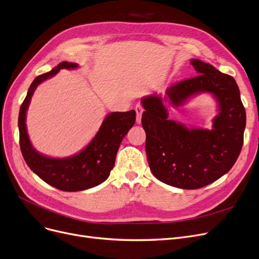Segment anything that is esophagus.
I'll list each match as a JSON object with an SVG mask.
<instances>
[{"label": "esophagus", "instance_id": "34e87169", "mask_svg": "<svg viewBox=\"0 0 259 259\" xmlns=\"http://www.w3.org/2000/svg\"><path fill=\"white\" fill-rule=\"evenodd\" d=\"M136 112H137V121L140 123L141 120H142V114L144 112V108L141 105H138L136 107Z\"/></svg>", "mask_w": 259, "mask_h": 259}]
</instances>
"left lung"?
Returning a JSON list of instances; mask_svg holds the SVG:
<instances>
[{
    "mask_svg": "<svg viewBox=\"0 0 259 259\" xmlns=\"http://www.w3.org/2000/svg\"><path fill=\"white\" fill-rule=\"evenodd\" d=\"M190 63L198 76L172 84L164 98H142L150 170L160 181L182 189L201 188L226 175L238 159L245 128V110L234 78L199 59ZM200 93L211 94L218 102L210 131L167 119L166 103L177 107Z\"/></svg>",
    "mask_w": 259,
    "mask_h": 259,
    "instance_id": "left-lung-1",
    "label": "left lung"
}]
</instances>
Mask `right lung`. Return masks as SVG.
I'll list each match as a JSON object with an SVG mask.
<instances>
[{"mask_svg":"<svg viewBox=\"0 0 259 259\" xmlns=\"http://www.w3.org/2000/svg\"><path fill=\"white\" fill-rule=\"evenodd\" d=\"M77 63L62 61L46 74L35 78L20 108L18 126L20 147L26 164L44 182L63 192H78L105 182L114 167L119 145L136 122V111L112 112L104 119L93 140L80 152L56 159L38 152L31 145L26 129V112L37 87L60 70H75Z\"/></svg>","mask_w":259,"mask_h":259,"instance_id":"add662e5","label":"right lung"}]
</instances>
